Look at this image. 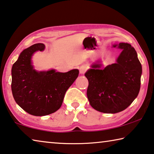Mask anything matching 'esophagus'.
<instances>
[{
	"instance_id": "obj_1",
	"label": "esophagus",
	"mask_w": 154,
	"mask_h": 154,
	"mask_svg": "<svg viewBox=\"0 0 154 154\" xmlns=\"http://www.w3.org/2000/svg\"><path fill=\"white\" fill-rule=\"evenodd\" d=\"M87 67L85 66V65H82V66L80 67V74H84L85 72L87 71Z\"/></svg>"
}]
</instances>
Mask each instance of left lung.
<instances>
[{
	"mask_svg": "<svg viewBox=\"0 0 154 154\" xmlns=\"http://www.w3.org/2000/svg\"><path fill=\"white\" fill-rule=\"evenodd\" d=\"M122 50L115 63L101 69L95 63L85 73L89 81L87 95L97 111L117 113L132 104L139 93L142 66L135 49L128 43L113 45Z\"/></svg>",
	"mask_w": 154,
	"mask_h": 154,
	"instance_id": "8db88e82",
	"label": "left lung"
}]
</instances>
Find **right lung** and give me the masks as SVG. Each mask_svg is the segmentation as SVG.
Masks as SVG:
<instances>
[{
    "label": "right lung",
    "mask_w": 154,
    "mask_h": 154,
    "mask_svg": "<svg viewBox=\"0 0 154 154\" xmlns=\"http://www.w3.org/2000/svg\"><path fill=\"white\" fill-rule=\"evenodd\" d=\"M44 44H35L24 50L11 69V91L15 101L30 115L45 116L61 106L65 93L79 76V69L62 73L54 69L37 72L31 64L36 51Z\"/></svg>",
    "instance_id": "add662e5"
}]
</instances>
